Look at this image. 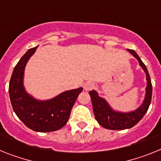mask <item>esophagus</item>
Segmentation results:
<instances>
[{"mask_svg": "<svg viewBox=\"0 0 161 161\" xmlns=\"http://www.w3.org/2000/svg\"><path fill=\"white\" fill-rule=\"evenodd\" d=\"M83 88L85 91H89L94 88V84L92 83V82H86V83L84 84Z\"/></svg>", "mask_w": 161, "mask_h": 161, "instance_id": "esophagus-1", "label": "esophagus"}]
</instances>
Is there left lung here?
I'll list each match as a JSON object with an SVG mask.
<instances>
[{
  "label": "left lung",
  "mask_w": 161,
  "mask_h": 161,
  "mask_svg": "<svg viewBox=\"0 0 161 161\" xmlns=\"http://www.w3.org/2000/svg\"><path fill=\"white\" fill-rule=\"evenodd\" d=\"M127 51L139 61V66L143 68V70L146 74L147 87H146L144 100L141 106L133 111L119 112L112 109L106 99L101 97L97 91L92 90L89 91V93L93 104L95 119L101 126L109 130H125L133 127L141 120L145 114L147 113L152 100L153 85L151 82L148 71L135 51L129 49Z\"/></svg>",
  "instance_id": "left-lung-1"
}]
</instances>
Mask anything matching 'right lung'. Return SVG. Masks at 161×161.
<instances>
[{"label": "right lung", "mask_w": 161, "mask_h": 161, "mask_svg": "<svg viewBox=\"0 0 161 161\" xmlns=\"http://www.w3.org/2000/svg\"><path fill=\"white\" fill-rule=\"evenodd\" d=\"M37 47L28 50L15 66L9 81L8 93L14 111L27 127L38 132L55 131L65 126L83 88L64 91L45 101L38 100L29 94L24 87V72Z\"/></svg>", "instance_id": "add662e5"}]
</instances>
